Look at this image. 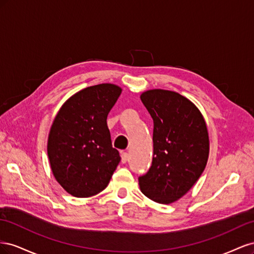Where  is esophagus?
Segmentation results:
<instances>
[{
    "label": "esophagus",
    "instance_id": "1",
    "mask_svg": "<svg viewBox=\"0 0 254 254\" xmlns=\"http://www.w3.org/2000/svg\"><path fill=\"white\" fill-rule=\"evenodd\" d=\"M128 161V153L127 152H122L121 153V162L126 163Z\"/></svg>",
    "mask_w": 254,
    "mask_h": 254
}]
</instances>
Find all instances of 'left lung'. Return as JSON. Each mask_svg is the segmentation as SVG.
I'll return each instance as SVG.
<instances>
[{"label": "left lung", "instance_id": "8db88e82", "mask_svg": "<svg viewBox=\"0 0 254 254\" xmlns=\"http://www.w3.org/2000/svg\"><path fill=\"white\" fill-rule=\"evenodd\" d=\"M153 120V158L139 177L142 193L168 204L193 188L203 173L210 151L209 133L201 112L174 91L153 89L141 94Z\"/></svg>", "mask_w": 254, "mask_h": 254}]
</instances>
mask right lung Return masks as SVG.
Masks as SVG:
<instances>
[{
    "label": "right lung",
    "mask_w": 254,
    "mask_h": 254,
    "mask_svg": "<svg viewBox=\"0 0 254 254\" xmlns=\"http://www.w3.org/2000/svg\"><path fill=\"white\" fill-rule=\"evenodd\" d=\"M121 93L113 83L82 89L61 106L54 119L48 139L51 168L60 186L74 197L101 193L120 163L107 117Z\"/></svg>",
    "instance_id": "add662e5"
}]
</instances>
